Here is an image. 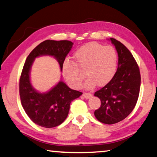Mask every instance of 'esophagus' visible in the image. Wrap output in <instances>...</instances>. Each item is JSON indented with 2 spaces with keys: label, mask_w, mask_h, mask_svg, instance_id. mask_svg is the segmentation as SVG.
I'll list each match as a JSON object with an SVG mask.
<instances>
[{
  "label": "esophagus",
  "mask_w": 157,
  "mask_h": 157,
  "mask_svg": "<svg viewBox=\"0 0 157 157\" xmlns=\"http://www.w3.org/2000/svg\"><path fill=\"white\" fill-rule=\"evenodd\" d=\"M82 96H83L85 98V99H89V98H90L91 97H92V94H90V93H86V92H85V93H83Z\"/></svg>",
  "instance_id": "34e87169"
}]
</instances>
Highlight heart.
<instances>
[{
	"label": "heart",
	"instance_id": "b5f03b06",
	"mask_svg": "<svg viewBox=\"0 0 157 157\" xmlns=\"http://www.w3.org/2000/svg\"><path fill=\"white\" fill-rule=\"evenodd\" d=\"M74 57L76 62L66 59L62 64L63 76L72 87L78 89L82 85L85 75L79 69L85 70L88 78L85 86L88 89L106 85L115 75L118 56L111 46L91 42L79 47Z\"/></svg>",
	"mask_w": 157,
	"mask_h": 157
}]
</instances>
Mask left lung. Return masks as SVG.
<instances>
[{
  "instance_id": "1",
  "label": "left lung",
  "mask_w": 157,
  "mask_h": 157,
  "mask_svg": "<svg viewBox=\"0 0 157 157\" xmlns=\"http://www.w3.org/2000/svg\"><path fill=\"white\" fill-rule=\"evenodd\" d=\"M110 41L118 53V68L113 79L94 93L101 100V106L94 111V116L109 125L123 121L132 111L141 82L139 67L132 53L116 39L110 38Z\"/></svg>"
}]
</instances>
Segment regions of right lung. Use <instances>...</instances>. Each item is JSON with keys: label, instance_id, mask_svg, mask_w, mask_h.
<instances>
[{"label": "right lung", "instance_id": "obj_1", "mask_svg": "<svg viewBox=\"0 0 157 157\" xmlns=\"http://www.w3.org/2000/svg\"><path fill=\"white\" fill-rule=\"evenodd\" d=\"M72 45V42L67 40H46L32 50L25 63L20 79L21 103L29 118L41 127L51 128L60 125L68 115L71 101L82 93L71 90L61 80L47 92H37L30 82L32 65L36 58L51 56L57 60L62 71V64Z\"/></svg>", "mask_w": 157, "mask_h": 157}]
</instances>
